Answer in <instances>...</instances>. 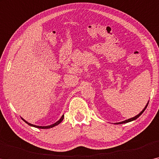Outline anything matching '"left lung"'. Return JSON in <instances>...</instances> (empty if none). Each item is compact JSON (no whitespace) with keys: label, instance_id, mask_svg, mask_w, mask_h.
<instances>
[{"label":"left lung","instance_id":"8db88e82","mask_svg":"<svg viewBox=\"0 0 159 159\" xmlns=\"http://www.w3.org/2000/svg\"><path fill=\"white\" fill-rule=\"evenodd\" d=\"M148 103L147 104H146V106L145 107V108L144 109H143V110L142 111H141V112H140V113H139V114H138V115H136V116H134V117H133V118H131V119H127V120H125V121H121V122H119V123H116V124H124V123H128V122H129V121H134V120H135V119H137V118H139V116H140L141 115V114H143V111H145V109H146V107H147V106H148Z\"/></svg>","mask_w":159,"mask_h":159}]
</instances>
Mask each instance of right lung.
Wrapping results in <instances>:
<instances>
[{"label": "right lung", "instance_id": "right-lung-1", "mask_svg": "<svg viewBox=\"0 0 159 159\" xmlns=\"http://www.w3.org/2000/svg\"><path fill=\"white\" fill-rule=\"evenodd\" d=\"M63 119H64V115H62V117H61L60 118V119L58 121H57L56 122V123H55V124H52V125H50V126H36V125H33V124H30V123H28V121H25L23 119H23V120L25 122V123H27L28 124V125H30V126H34V127H36V128H38V129H50V128H52V127H54V126H57V125H58V124H59L60 123H61V121H62V120H63Z\"/></svg>", "mask_w": 159, "mask_h": 159}]
</instances>
